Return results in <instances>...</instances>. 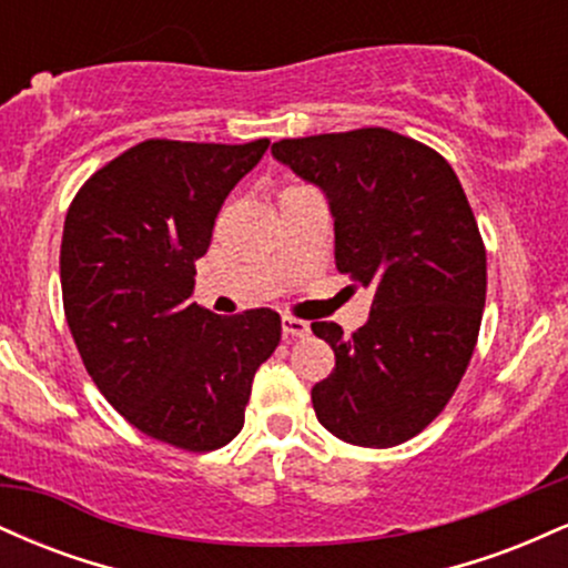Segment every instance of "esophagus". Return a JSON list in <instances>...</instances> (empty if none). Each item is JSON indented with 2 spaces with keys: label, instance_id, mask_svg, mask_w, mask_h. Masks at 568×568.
<instances>
[{
  "label": "esophagus",
  "instance_id": "34e87169",
  "mask_svg": "<svg viewBox=\"0 0 568 568\" xmlns=\"http://www.w3.org/2000/svg\"><path fill=\"white\" fill-rule=\"evenodd\" d=\"M283 334H285V338L310 336V323L298 321V317H283Z\"/></svg>",
  "mask_w": 568,
  "mask_h": 568
}]
</instances>
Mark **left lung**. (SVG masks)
Listing matches in <instances>:
<instances>
[{
	"label": "left lung",
	"instance_id": "8db88e82",
	"mask_svg": "<svg viewBox=\"0 0 568 568\" xmlns=\"http://www.w3.org/2000/svg\"><path fill=\"white\" fill-rule=\"evenodd\" d=\"M272 154L323 189L336 270L374 291L349 338L312 323L336 355L312 387L317 419L352 446L406 443L446 408L478 342L486 245L465 189L435 149L387 128L283 139Z\"/></svg>",
	"mask_w": 568,
	"mask_h": 568
}]
</instances>
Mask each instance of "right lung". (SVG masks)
<instances>
[{
	"instance_id": "obj_1",
	"label": "right lung",
	"mask_w": 568,
	"mask_h": 568,
	"mask_svg": "<svg viewBox=\"0 0 568 568\" xmlns=\"http://www.w3.org/2000/svg\"><path fill=\"white\" fill-rule=\"evenodd\" d=\"M266 146L141 141L84 181L63 224V312L90 379L130 425L184 452L243 429L253 376L280 344L275 310L221 317L192 302L221 205Z\"/></svg>"
}]
</instances>
